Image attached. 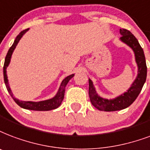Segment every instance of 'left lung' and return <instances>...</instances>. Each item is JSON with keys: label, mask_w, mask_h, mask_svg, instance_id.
Wrapping results in <instances>:
<instances>
[{"label": "left lung", "mask_w": 150, "mask_h": 150, "mask_svg": "<svg viewBox=\"0 0 150 150\" xmlns=\"http://www.w3.org/2000/svg\"><path fill=\"white\" fill-rule=\"evenodd\" d=\"M120 33L122 35L120 37L121 42L127 45L134 52L135 61L138 65V75L127 92L122 93L117 98L109 100L105 99L98 95L93 86V82L89 79V95L90 101L98 110L112 112L129 107L138 98L146 80L147 67L146 58L143 50L139 43V41L128 30L120 29Z\"/></svg>", "instance_id": "obj_1"}]
</instances>
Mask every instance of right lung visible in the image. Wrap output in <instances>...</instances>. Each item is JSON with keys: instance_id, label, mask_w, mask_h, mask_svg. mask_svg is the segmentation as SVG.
Masks as SVG:
<instances>
[{"instance_id": "right-lung-1", "label": "right lung", "mask_w": 150, "mask_h": 150, "mask_svg": "<svg viewBox=\"0 0 150 150\" xmlns=\"http://www.w3.org/2000/svg\"><path fill=\"white\" fill-rule=\"evenodd\" d=\"M29 29H26L24 30H23L19 34V35H17V37L16 38V39L14 41V43L12 44L10 49L8 50V52L7 53L5 60H4V67H3V71H4V80L5 86L8 93H10V95L11 96V98H13V100H15V102L16 103L17 105L20 106L21 108H25V109H29V110H34V111H50L55 109V108H58L59 106L61 105V103L63 101L65 93V87L67 86V83L69 82V80L75 75V74L68 75L67 77H66L63 80L62 83L60 84V86L58 90V92L57 94L51 99H48L45 100H42V101H38V102H34V101H23V100H19L16 99V98L13 97V94L11 93V88L9 87L8 86V76H7V67L9 65L10 60H11V55L12 52L14 51V50L16 47L18 42H19V40L21 39V38L23 37V35L26 33Z\"/></svg>"}]
</instances>
